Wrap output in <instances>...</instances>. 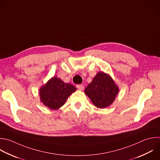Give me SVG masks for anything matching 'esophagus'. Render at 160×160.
<instances>
[{
	"label": "esophagus",
	"instance_id": "1",
	"mask_svg": "<svg viewBox=\"0 0 160 160\" xmlns=\"http://www.w3.org/2000/svg\"><path fill=\"white\" fill-rule=\"evenodd\" d=\"M76 88H77L78 89L82 91V90L84 89V86H83L82 84H78V85L76 86Z\"/></svg>",
	"mask_w": 160,
	"mask_h": 160
}]
</instances>
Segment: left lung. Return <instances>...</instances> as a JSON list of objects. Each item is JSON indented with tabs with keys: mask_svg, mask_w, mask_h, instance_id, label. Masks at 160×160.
<instances>
[{
	"mask_svg": "<svg viewBox=\"0 0 160 160\" xmlns=\"http://www.w3.org/2000/svg\"><path fill=\"white\" fill-rule=\"evenodd\" d=\"M119 88L111 77L104 72H99L84 90L93 104L98 108H105L114 101Z\"/></svg>",
	"mask_w": 160,
	"mask_h": 160,
	"instance_id": "8db88e82",
	"label": "left lung"
}]
</instances>
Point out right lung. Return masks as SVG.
Returning <instances> with one entry per match:
<instances>
[{
	"instance_id": "add662e5",
	"label": "right lung",
	"mask_w": 160,
	"mask_h": 160,
	"mask_svg": "<svg viewBox=\"0 0 160 160\" xmlns=\"http://www.w3.org/2000/svg\"><path fill=\"white\" fill-rule=\"evenodd\" d=\"M76 88L54 76L39 89L41 102L51 109L56 110L62 106Z\"/></svg>"
}]
</instances>
